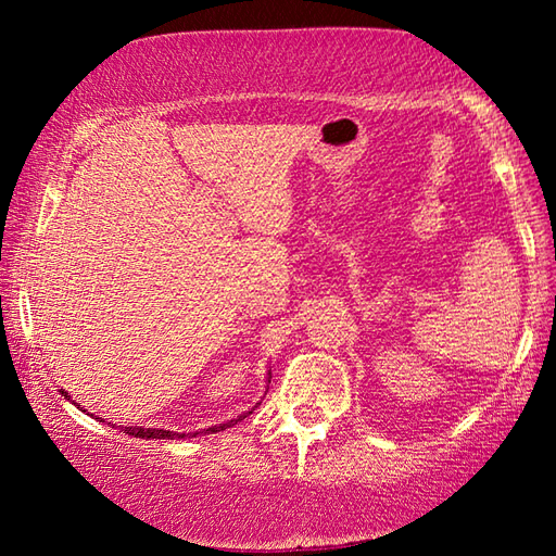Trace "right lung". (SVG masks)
<instances>
[{
    "label": "right lung",
    "instance_id": "1",
    "mask_svg": "<svg viewBox=\"0 0 556 556\" xmlns=\"http://www.w3.org/2000/svg\"><path fill=\"white\" fill-rule=\"evenodd\" d=\"M267 375H269V372H267ZM269 377H271V375H269ZM269 377H267V382H269ZM59 392L64 394V399H71V394L64 392V389H59ZM76 406H78V404H76ZM78 408H80V406H78ZM255 408H257V406H253L251 410H245V413H241V416H236V418H231V420H227V422L212 425V428H207V430H203V432L212 434V432L227 430V428H231V425H236L239 420L251 416V413H253ZM80 410L86 413V408H80ZM88 416H92V413H88ZM92 418L104 422V418H98V416H92ZM108 425H110V422H108ZM114 428H119V430H124L126 434H131V437H140V440H184V437H195V434H200L198 430H195V432H174V430H164V428H143V425H128V428H124V425H114Z\"/></svg>",
    "mask_w": 556,
    "mask_h": 556
}]
</instances>
